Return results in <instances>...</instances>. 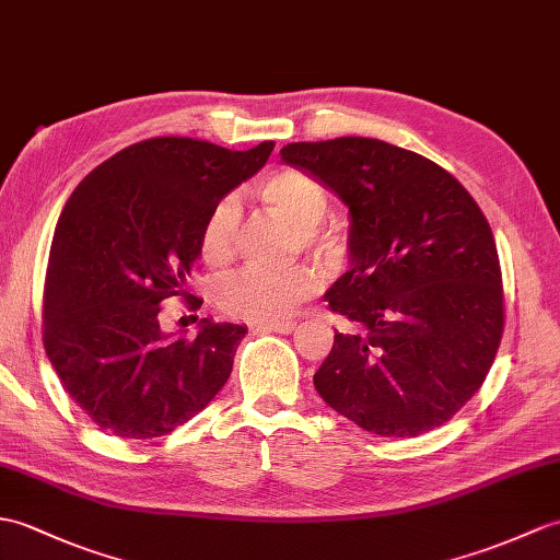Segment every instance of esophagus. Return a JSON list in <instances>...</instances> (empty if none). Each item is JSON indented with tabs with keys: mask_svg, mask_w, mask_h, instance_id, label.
I'll return each instance as SVG.
<instances>
[{
	"mask_svg": "<svg viewBox=\"0 0 560 560\" xmlns=\"http://www.w3.org/2000/svg\"><path fill=\"white\" fill-rule=\"evenodd\" d=\"M257 331L293 334V331H295V322H262V324H257Z\"/></svg>",
	"mask_w": 560,
	"mask_h": 560,
	"instance_id": "obj_1",
	"label": "esophagus"
}]
</instances>
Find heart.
Wrapping results in <instances>:
<instances>
[{
  "mask_svg": "<svg viewBox=\"0 0 560 560\" xmlns=\"http://www.w3.org/2000/svg\"><path fill=\"white\" fill-rule=\"evenodd\" d=\"M259 198L271 212L298 229V238L324 262H336L343 253V241L322 219L329 212V195L317 178L293 166H281L257 186ZM241 231V205L236 198L219 200L205 217L200 231V253L210 265H224L236 255ZM319 289V277L310 267L265 269L245 267L221 279L217 305L231 317L250 322H275L307 301Z\"/></svg>",
  "mask_w": 560,
  "mask_h": 560,
  "instance_id": "obj_1",
  "label": "heart"
}]
</instances>
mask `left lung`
I'll list each match as a JSON object with an SVG mask.
<instances>
[{
  "instance_id": "left-lung-1",
  "label": "left lung",
  "mask_w": 560,
  "mask_h": 560,
  "mask_svg": "<svg viewBox=\"0 0 560 560\" xmlns=\"http://www.w3.org/2000/svg\"><path fill=\"white\" fill-rule=\"evenodd\" d=\"M281 160L346 202L350 269L327 291L334 334L317 394L380 436H418L485 384L503 334L489 221L446 168L374 138L291 142Z\"/></svg>"
}]
</instances>
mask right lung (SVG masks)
<instances>
[{"instance_id": "add662e5", "label": "right lung", "mask_w": 560, "mask_h": 560, "mask_svg": "<svg viewBox=\"0 0 560 560\" xmlns=\"http://www.w3.org/2000/svg\"><path fill=\"white\" fill-rule=\"evenodd\" d=\"M271 150V140L233 152L195 138H150L93 168L63 207L43 341L69 396L109 434L164 436L226 384L248 329L202 319L188 341L160 329V312L166 298L186 295L205 217Z\"/></svg>"}]
</instances>
